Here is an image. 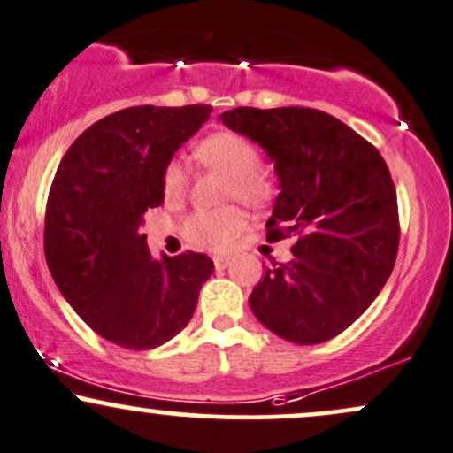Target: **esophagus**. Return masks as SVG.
<instances>
[{"label":"esophagus","instance_id":"34e87169","mask_svg":"<svg viewBox=\"0 0 453 453\" xmlns=\"http://www.w3.org/2000/svg\"><path fill=\"white\" fill-rule=\"evenodd\" d=\"M212 264H215L217 270H223L230 265V257L227 255H212Z\"/></svg>","mask_w":453,"mask_h":453}]
</instances>
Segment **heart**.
I'll return each instance as SVG.
<instances>
[{
    "label": "heart",
    "mask_w": 453,
    "mask_h": 453,
    "mask_svg": "<svg viewBox=\"0 0 453 453\" xmlns=\"http://www.w3.org/2000/svg\"><path fill=\"white\" fill-rule=\"evenodd\" d=\"M196 157L200 165L227 174V198H238L244 204L261 206L270 204L279 194V179L268 166L261 165L259 147L238 133H215L196 147ZM162 192L165 198L181 200L188 194V171L179 160H171L162 173ZM247 217L238 206L226 209H198L183 223V234L196 247L226 249L238 234L242 232Z\"/></svg>",
    "instance_id": "obj_1"
}]
</instances>
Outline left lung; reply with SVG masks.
<instances>
[{
    "instance_id": "left-lung-1",
    "label": "left lung",
    "mask_w": 453,
    "mask_h": 453,
    "mask_svg": "<svg viewBox=\"0 0 453 453\" xmlns=\"http://www.w3.org/2000/svg\"><path fill=\"white\" fill-rule=\"evenodd\" d=\"M221 119L274 157L280 194L268 241L297 238L272 261L249 303L259 323L296 344L348 329L382 291L399 250V206L380 151L310 107H236Z\"/></svg>"
}]
</instances>
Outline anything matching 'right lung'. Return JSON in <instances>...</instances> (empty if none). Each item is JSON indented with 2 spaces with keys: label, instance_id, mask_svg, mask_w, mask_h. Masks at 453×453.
Returning a JSON list of instances; mask_svg holds the SVG:
<instances>
[{
  "label": "right lung",
  "instance_id": "add662e5",
  "mask_svg": "<svg viewBox=\"0 0 453 453\" xmlns=\"http://www.w3.org/2000/svg\"><path fill=\"white\" fill-rule=\"evenodd\" d=\"M211 105L128 107L71 143L46 204L43 250L58 291L101 337L150 350L189 323L212 274L204 253L162 261L147 249L143 215L165 203L162 173Z\"/></svg>",
  "mask_w": 453,
  "mask_h": 453
}]
</instances>
